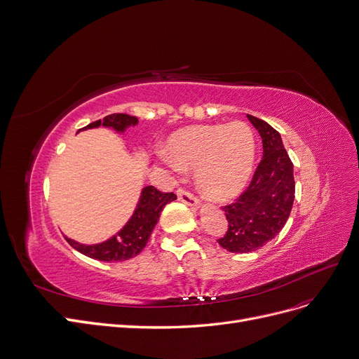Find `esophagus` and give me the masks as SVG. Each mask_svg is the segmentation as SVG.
I'll return each instance as SVG.
<instances>
[{
	"mask_svg": "<svg viewBox=\"0 0 359 359\" xmlns=\"http://www.w3.org/2000/svg\"><path fill=\"white\" fill-rule=\"evenodd\" d=\"M177 198H179V201H182L184 204H188L194 208H200V201H198V198L187 189H182V188L177 189Z\"/></svg>",
	"mask_w": 359,
	"mask_h": 359,
	"instance_id": "1",
	"label": "esophagus"
}]
</instances>
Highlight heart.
Returning a JSON list of instances; mask_svg holds the SVG:
<instances>
[{
    "mask_svg": "<svg viewBox=\"0 0 359 359\" xmlns=\"http://www.w3.org/2000/svg\"><path fill=\"white\" fill-rule=\"evenodd\" d=\"M163 155L171 170L196 167L200 189L217 201L231 200L247 184L255 167L256 143L250 127L241 121L217 126H192L176 131Z\"/></svg>",
    "mask_w": 359,
    "mask_h": 359,
    "instance_id": "1",
    "label": "heart"
}]
</instances>
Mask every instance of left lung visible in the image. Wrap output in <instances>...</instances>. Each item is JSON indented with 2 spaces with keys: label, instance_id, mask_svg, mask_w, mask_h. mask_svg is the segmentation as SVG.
Returning a JSON list of instances; mask_svg holds the SVG:
<instances>
[{
  "label": "left lung",
  "instance_id": "obj_1",
  "mask_svg": "<svg viewBox=\"0 0 359 359\" xmlns=\"http://www.w3.org/2000/svg\"><path fill=\"white\" fill-rule=\"evenodd\" d=\"M247 118L262 137L263 158L248 188L223 207L228 231L217 243L231 253H251L269 243L284 228L294 201L293 163L281 135L263 119Z\"/></svg>",
  "mask_w": 359,
  "mask_h": 359
}]
</instances>
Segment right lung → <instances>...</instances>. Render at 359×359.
Returning <instances> with one entry per match:
<instances>
[{"instance_id": "obj_1", "label": "right lung", "mask_w": 359, "mask_h": 359, "mask_svg": "<svg viewBox=\"0 0 359 359\" xmlns=\"http://www.w3.org/2000/svg\"><path fill=\"white\" fill-rule=\"evenodd\" d=\"M139 119L136 116H131L127 114H112L104 116L99 121L88 124L87 128H97V127H111L118 133H124L128 127L136 126ZM176 195L172 192H161L154 187H144L142 189L140 198L135 213L130 217V220L124 224V228L114 235L109 240H106L99 244L86 245L75 243L71 238H66L75 250L84 256L91 259L102 260V262H124L131 257L137 256L140 251L144 248L146 243L149 241V236L158 223L159 216H161L163 208L176 200Z\"/></svg>"}]
</instances>
